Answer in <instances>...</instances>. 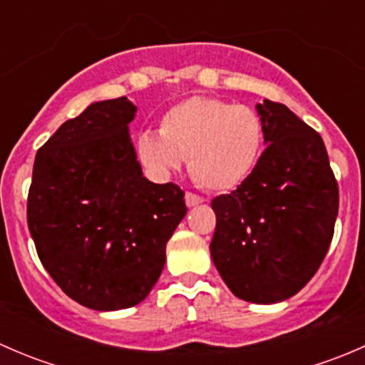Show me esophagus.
<instances>
[{
  "instance_id": "1",
  "label": "esophagus",
  "mask_w": 365,
  "mask_h": 365,
  "mask_svg": "<svg viewBox=\"0 0 365 365\" xmlns=\"http://www.w3.org/2000/svg\"><path fill=\"white\" fill-rule=\"evenodd\" d=\"M203 201H205L203 197L197 196V194L185 192V203H187V206H189V208H192V206H196V205H201Z\"/></svg>"
}]
</instances>
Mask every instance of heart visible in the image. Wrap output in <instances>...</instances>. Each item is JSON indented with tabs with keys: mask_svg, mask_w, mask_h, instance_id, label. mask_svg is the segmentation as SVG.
<instances>
[{
	"mask_svg": "<svg viewBox=\"0 0 365 365\" xmlns=\"http://www.w3.org/2000/svg\"><path fill=\"white\" fill-rule=\"evenodd\" d=\"M264 148V125L256 109L213 97H190L160 118L159 134L138 139V155L157 176H169L187 159L197 185L226 192L244 183Z\"/></svg>",
	"mask_w": 365,
	"mask_h": 365,
	"instance_id": "heart-1",
	"label": "heart"
}]
</instances>
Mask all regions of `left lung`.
<instances>
[{"instance_id": "left-lung-1", "label": "left lung", "mask_w": 365, "mask_h": 365, "mask_svg": "<svg viewBox=\"0 0 365 365\" xmlns=\"http://www.w3.org/2000/svg\"><path fill=\"white\" fill-rule=\"evenodd\" d=\"M256 109L267 148L237 190L213 197L210 252L235 297L275 304L297 295L325 259L339 187L314 128L279 102Z\"/></svg>"}]
</instances>
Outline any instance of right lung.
Returning <instances> with one entry per match:
<instances>
[{
    "label": "right lung",
    "instance_id": "add662e5",
    "mask_svg": "<svg viewBox=\"0 0 365 365\" xmlns=\"http://www.w3.org/2000/svg\"><path fill=\"white\" fill-rule=\"evenodd\" d=\"M127 97L95 102L36 152L28 227L43 268L84 307L118 311L148 297L165 244L185 217L176 183L143 176Z\"/></svg>",
    "mask_w": 365,
    "mask_h": 365
}]
</instances>
